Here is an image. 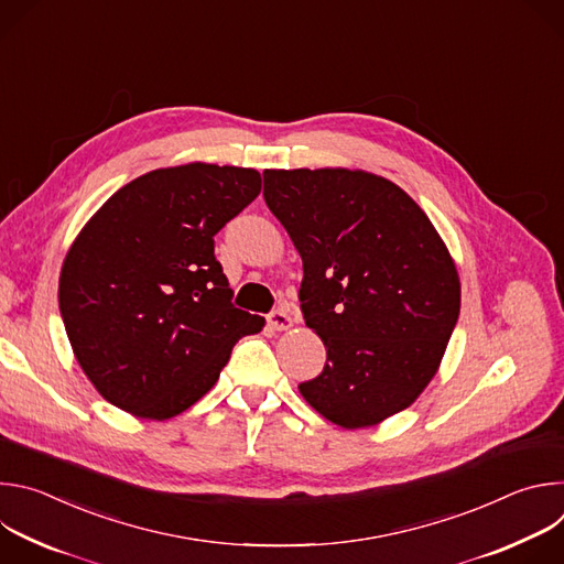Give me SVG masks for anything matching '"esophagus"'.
<instances>
[{
	"label": "esophagus",
	"instance_id": "1",
	"mask_svg": "<svg viewBox=\"0 0 564 564\" xmlns=\"http://www.w3.org/2000/svg\"><path fill=\"white\" fill-rule=\"evenodd\" d=\"M268 326H270L272 330H279V333L290 330V328H292V316L288 314V310L276 307V310H272V312L268 314Z\"/></svg>",
	"mask_w": 564,
	"mask_h": 564
}]
</instances>
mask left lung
I'll list each match as a JSON object with an SVG mask.
<instances>
[{
  "label": "left lung",
  "mask_w": 564,
  "mask_h": 564,
  "mask_svg": "<svg viewBox=\"0 0 564 564\" xmlns=\"http://www.w3.org/2000/svg\"><path fill=\"white\" fill-rule=\"evenodd\" d=\"M263 198L303 261L305 326L326 346L307 404L344 429L409 409L459 316V276L437 229L394 183L350 170H265Z\"/></svg>",
  "instance_id": "8db88e82"
}]
</instances>
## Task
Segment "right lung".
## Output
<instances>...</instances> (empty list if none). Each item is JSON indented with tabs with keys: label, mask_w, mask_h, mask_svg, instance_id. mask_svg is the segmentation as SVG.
Returning <instances> with one entry per match:
<instances>
[{
	"label": "right lung",
	"mask_w": 564,
	"mask_h": 564,
	"mask_svg": "<svg viewBox=\"0 0 564 564\" xmlns=\"http://www.w3.org/2000/svg\"><path fill=\"white\" fill-rule=\"evenodd\" d=\"M261 194V174L192 163L118 189L77 234L59 314L77 364L109 404L170 420L218 381L265 318L231 305L214 236Z\"/></svg>",
	"instance_id": "obj_1"
}]
</instances>
